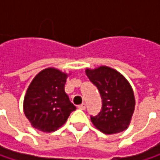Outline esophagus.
Masks as SVG:
<instances>
[{"mask_svg": "<svg viewBox=\"0 0 160 160\" xmlns=\"http://www.w3.org/2000/svg\"><path fill=\"white\" fill-rule=\"evenodd\" d=\"M78 108H79V109H81V110H84V109L86 108V106H85V104H81L80 106H78Z\"/></svg>", "mask_w": 160, "mask_h": 160, "instance_id": "34e87169", "label": "esophagus"}]
</instances>
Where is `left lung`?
Listing matches in <instances>:
<instances>
[{
  "label": "left lung",
  "instance_id": "obj_1",
  "mask_svg": "<svg viewBox=\"0 0 160 160\" xmlns=\"http://www.w3.org/2000/svg\"><path fill=\"white\" fill-rule=\"evenodd\" d=\"M87 77L98 89L102 98V110L91 120L95 128L106 134L125 131L135 108L133 90L126 78L116 69L101 66L86 68Z\"/></svg>",
  "mask_w": 160,
  "mask_h": 160
}]
</instances>
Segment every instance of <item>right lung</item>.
<instances>
[{
	"mask_svg": "<svg viewBox=\"0 0 160 160\" xmlns=\"http://www.w3.org/2000/svg\"><path fill=\"white\" fill-rule=\"evenodd\" d=\"M68 74L54 68L39 72L24 97V113L31 126L43 132L62 127L76 107L65 92Z\"/></svg>",
	"mask_w": 160,
	"mask_h": 160,
	"instance_id": "right-lung-1",
	"label": "right lung"
}]
</instances>
